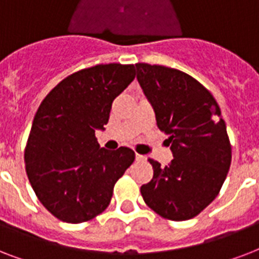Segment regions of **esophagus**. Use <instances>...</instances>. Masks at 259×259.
I'll list each match as a JSON object with an SVG mask.
<instances>
[{"label": "esophagus", "instance_id": "1", "mask_svg": "<svg viewBox=\"0 0 259 259\" xmlns=\"http://www.w3.org/2000/svg\"><path fill=\"white\" fill-rule=\"evenodd\" d=\"M136 160H137V161H144V160H145V157H144V156H141V154L136 153Z\"/></svg>", "mask_w": 259, "mask_h": 259}]
</instances>
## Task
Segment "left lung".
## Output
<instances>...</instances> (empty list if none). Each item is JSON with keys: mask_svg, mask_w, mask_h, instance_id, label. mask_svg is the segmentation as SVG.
Masks as SVG:
<instances>
[{"mask_svg": "<svg viewBox=\"0 0 259 259\" xmlns=\"http://www.w3.org/2000/svg\"><path fill=\"white\" fill-rule=\"evenodd\" d=\"M137 79L169 136V165L153 158V179L141 187L146 205L168 221L192 219L218 196L231 165L226 122L212 94L191 75L137 63Z\"/></svg>", "mask_w": 259, "mask_h": 259, "instance_id": "obj_1", "label": "left lung"}]
</instances>
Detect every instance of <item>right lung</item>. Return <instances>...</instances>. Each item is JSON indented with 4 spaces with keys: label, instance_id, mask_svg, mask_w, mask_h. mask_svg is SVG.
<instances>
[{
    "label": "right lung",
    "instance_id": "add662e5",
    "mask_svg": "<svg viewBox=\"0 0 259 259\" xmlns=\"http://www.w3.org/2000/svg\"><path fill=\"white\" fill-rule=\"evenodd\" d=\"M136 78L134 64H97L63 79L42 99L26 141L25 169L36 196L55 218L83 223L102 213L136 154L99 148L95 130Z\"/></svg>",
    "mask_w": 259,
    "mask_h": 259
}]
</instances>
